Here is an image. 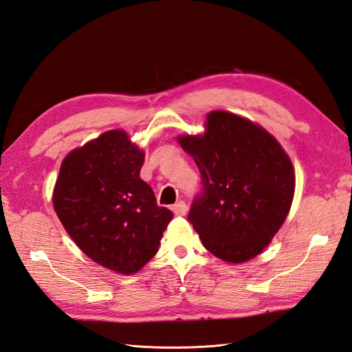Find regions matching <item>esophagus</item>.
Returning <instances> with one entry per match:
<instances>
[{
	"label": "esophagus",
	"mask_w": 352,
	"mask_h": 352,
	"mask_svg": "<svg viewBox=\"0 0 352 352\" xmlns=\"http://www.w3.org/2000/svg\"><path fill=\"white\" fill-rule=\"evenodd\" d=\"M173 211L175 215H186L187 212V205L184 201H179L173 206Z\"/></svg>",
	"instance_id": "esophagus-1"
}]
</instances>
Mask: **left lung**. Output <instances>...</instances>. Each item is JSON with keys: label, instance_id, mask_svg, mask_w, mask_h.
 Returning <instances> with one entry per match:
<instances>
[{"label": "left lung", "instance_id": "left-lung-1", "mask_svg": "<svg viewBox=\"0 0 352 352\" xmlns=\"http://www.w3.org/2000/svg\"><path fill=\"white\" fill-rule=\"evenodd\" d=\"M205 128L204 135L178 137L202 179L187 219L211 254L247 262L266 248L290 211L292 160L262 126L236 114L212 111Z\"/></svg>", "mask_w": 352, "mask_h": 352}]
</instances>
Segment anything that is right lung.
<instances>
[{
	"mask_svg": "<svg viewBox=\"0 0 352 352\" xmlns=\"http://www.w3.org/2000/svg\"><path fill=\"white\" fill-rule=\"evenodd\" d=\"M144 151L123 131H108L69 153L53 206L68 235L95 263L132 275L155 257L174 214L140 178Z\"/></svg>",
	"mask_w": 352,
	"mask_h": 352,
	"instance_id": "obj_1",
	"label": "right lung"
}]
</instances>
